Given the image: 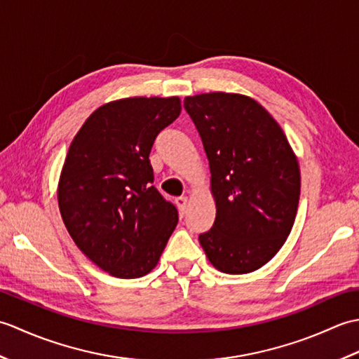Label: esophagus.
Listing matches in <instances>:
<instances>
[{
  "label": "esophagus",
  "instance_id": "obj_1",
  "mask_svg": "<svg viewBox=\"0 0 359 359\" xmlns=\"http://www.w3.org/2000/svg\"><path fill=\"white\" fill-rule=\"evenodd\" d=\"M175 205H177L180 215H185L187 207H188V197H185V196L177 197V199H175Z\"/></svg>",
  "mask_w": 359,
  "mask_h": 359
}]
</instances>
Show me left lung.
I'll return each instance as SVG.
<instances>
[{
  "mask_svg": "<svg viewBox=\"0 0 359 359\" xmlns=\"http://www.w3.org/2000/svg\"><path fill=\"white\" fill-rule=\"evenodd\" d=\"M184 106L210 160L216 220L199 236L219 271L243 274L278 253L294 224L299 163L269 111L241 94L187 97Z\"/></svg>",
  "mask_w": 359,
  "mask_h": 359,
  "instance_id": "1",
  "label": "left lung"
}]
</instances>
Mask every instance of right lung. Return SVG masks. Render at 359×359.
<instances>
[{
  "label": "right lung",
  "instance_id": "obj_1",
  "mask_svg": "<svg viewBox=\"0 0 359 359\" xmlns=\"http://www.w3.org/2000/svg\"><path fill=\"white\" fill-rule=\"evenodd\" d=\"M179 97L106 103L83 123L58 182L63 222L83 255L121 279L157 265L179 215L152 187L149 152L180 116Z\"/></svg>",
  "mask_w": 359,
  "mask_h": 359
}]
</instances>
